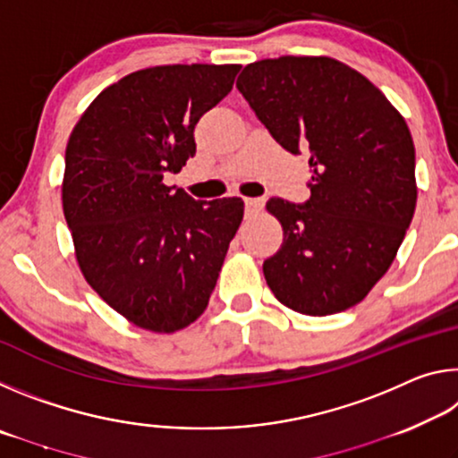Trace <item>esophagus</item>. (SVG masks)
<instances>
[{
    "label": "esophagus",
    "instance_id": "1",
    "mask_svg": "<svg viewBox=\"0 0 458 458\" xmlns=\"http://www.w3.org/2000/svg\"><path fill=\"white\" fill-rule=\"evenodd\" d=\"M244 204H246V216H257L262 210V206H265V199H262V198H246Z\"/></svg>",
    "mask_w": 458,
    "mask_h": 458
}]
</instances>
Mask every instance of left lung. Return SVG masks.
<instances>
[{"instance_id":"obj_1","label":"left lung","mask_w":458,"mask_h":458,"mask_svg":"<svg viewBox=\"0 0 458 458\" xmlns=\"http://www.w3.org/2000/svg\"><path fill=\"white\" fill-rule=\"evenodd\" d=\"M238 90L275 141L311 155L305 206L267 201L283 244L262 265L284 307L325 317L368 297L396 259L416 208L406 121L366 76L329 56L252 62Z\"/></svg>"}]
</instances>
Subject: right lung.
I'll use <instances>...</instances> for the list:
<instances>
[{
  "label": "right lung",
  "instance_id": "obj_1",
  "mask_svg": "<svg viewBox=\"0 0 458 458\" xmlns=\"http://www.w3.org/2000/svg\"><path fill=\"white\" fill-rule=\"evenodd\" d=\"M240 64H167L113 82L66 145L62 208L76 262L108 307L137 327L174 333L206 311L240 198L196 201L164 175L196 153L193 129L232 90Z\"/></svg>",
  "mask_w": 458,
  "mask_h": 458
}]
</instances>
